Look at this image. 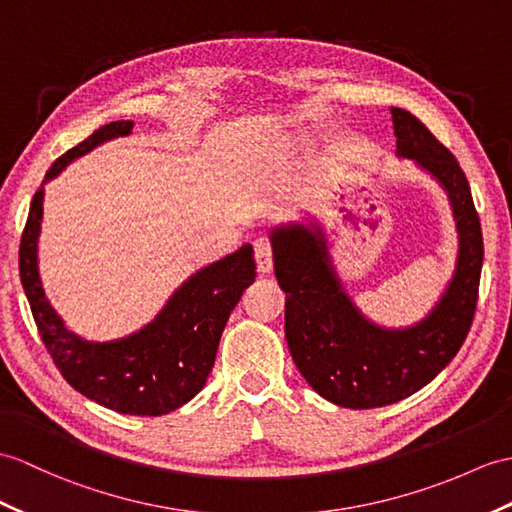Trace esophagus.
Masks as SVG:
<instances>
[{"label":"esophagus","mask_w":512,"mask_h":512,"mask_svg":"<svg viewBox=\"0 0 512 512\" xmlns=\"http://www.w3.org/2000/svg\"><path fill=\"white\" fill-rule=\"evenodd\" d=\"M255 259L259 275H268L272 270V242L268 237H257L255 240Z\"/></svg>","instance_id":"obj_1"}]
</instances>
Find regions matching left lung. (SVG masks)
<instances>
[{"label": "left lung", "mask_w": 512, "mask_h": 512, "mask_svg": "<svg viewBox=\"0 0 512 512\" xmlns=\"http://www.w3.org/2000/svg\"><path fill=\"white\" fill-rule=\"evenodd\" d=\"M390 113L397 154L430 172L454 209L458 264L434 310L408 329L377 327L344 292L318 224L270 233L292 360L320 397L353 410L406 399L454 360L473 323L484 261L480 216L456 157L412 113L397 106Z\"/></svg>", "instance_id": "left-lung-1"}]
</instances>
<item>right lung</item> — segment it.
Listing matches in <instances>:
<instances>
[{"mask_svg":"<svg viewBox=\"0 0 512 512\" xmlns=\"http://www.w3.org/2000/svg\"><path fill=\"white\" fill-rule=\"evenodd\" d=\"M133 122L120 120L95 130L67 150L45 174V181L95 146L126 137ZM43 185L34 194L19 246V275L34 323L56 368L87 399L122 414L161 417L194 399L216 362L224 325L255 281L253 246L209 264L189 277L165 303L157 318L133 336L111 342H89L69 331L43 292L37 240L43 218Z\"/></svg>","mask_w":512,"mask_h":512,"instance_id":"1","label":"right lung"}]
</instances>
